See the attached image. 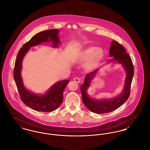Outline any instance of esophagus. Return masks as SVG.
Segmentation results:
<instances>
[{"label":"esophagus","mask_w":150,"mask_h":150,"mask_svg":"<svg viewBox=\"0 0 150 150\" xmlns=\"http://www.w3.org/2000/svg\"><path fill=\"white\" fill-rule=\"evenodd\" d=\"M74 80L75 82H76V83H80V79L79 78H78V77L74 78Z\"/></svg>","instance_id":"obj_1"}]
</instances>
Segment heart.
<instances>
[{
	"label": "heart",
	"instance_id": "1",
	"mask_svg": "<svg viewBox=\"0 0 150 150\" xmlns=\"http://www.w3.org/2000/svg\"><path fill=\"white\" fill-rule=\"evenodd\" d=\"M104 56V50L100 47L96 46L87 47L80 52L76 59L80 62H86L87 67L89 69H93L97 66L98 63Z\"/></svg>",
	"mask_w": 150,
	"mask_h": 150
}]
</instances>
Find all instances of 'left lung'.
<instances>
[{
  "label": "left lung",
  "instance_id": "obj_1",
  "mask_svg": "<svg viewBox=\"0 0 150 150\" xmlns=\"http://www.w3.org/2000/svg\"><path fill=\"white\" fill-rule=\"evenodd\" d=\"M109 55L112 58L107 63L115 62L121 64L126 72L125 84L121 93L115 97L101 99L93 98L88 95V88L90 87L92 80L96 76L99 69L102 66L86 76L84 84L81 85L80 88L84 104L90 111L97 114L109 113L117 109L126 102L130 93V87L134 75V67L130 57L126 53L123 46L114 40L111 42Z\"/></svg>",
  "mask_w": 150,
  "mask_h": 150
}]
</instances>
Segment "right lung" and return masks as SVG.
I'll use <instances>...</instances> for the list:
<instances>
[{
	"label": "right lung",
	"instance_id": "add662e5",
	"mask_svg": "<svg viewBox=\"0 0 150 150\" xmlns=\"http://www.w3.org/2000/svg\"><path fill=\"white\" fill-rule=\"evenodd\" d=\"M59 33V29H52L37 33L23 46L17 55L13 77L19 95L25 104L36 111L49 112L57 109L62 103L63 91L70 81L65 80L57 81L44 94L33 93L27 89L23 83L21 74L23 60L31 47L51 42L53 47H59V45L61 44Z\"/></svg>",
	"mask_w": 150,
	"mask_h": 150
}]
</instances>
